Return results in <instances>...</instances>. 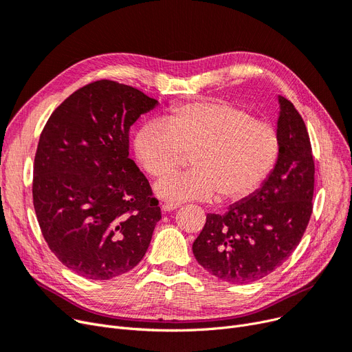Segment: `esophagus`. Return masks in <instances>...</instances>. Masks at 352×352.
<instances>
[{
  "instance_id": "1",
  "label": "esophagus",
  "mask_w": 352,
  "mask_h": 352,
  "mask_svg": "<svg viewBox=\"0 0 352 352\" xmlns=\"http://www.w3.org/2000/svg\"><path fill=\"white\" fill-rule=\"evenodd\" d=\"M179 206H180L179 204H169V202H167V204L162 205V210L163 212H172V210H176Z\"/></svg>"
}]
</instances>
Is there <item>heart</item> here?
<instances>
[{
	"label": "heart",
	"mask_w": 352,
	"mask_h": 352,
	"mask_svg": "<svg viewBox=\"0 0 352 352\" xmlns=\"http://www.w3.org/2000/svg\"><path fill=\"white\" fill-rule=\"evenodd\" d=\"M135 155L153 177L177 170L190 154L194 169L163 178L155 193L170 204L209 200L241 202L270 177L279 159L280 138L270 123L225 100L177 106L163 122H148L135 138Z\"/></svg>",
	"instance_id": "obj_1"
}]
</instances>
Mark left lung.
I'll return each mask as SVG.
<instances>
[{
	"instance_id": "1",
	"label": "left lung",
	"mask_w": 352,
	"mask_h": 352,
	"mask_svg": "<svg viewBox=\"0 0 352 352\" xmlns=\"http://www.w3.org/2000/svg\"><path fill=\"white\" fill-rule=\"evenodd\" d=\"M280 153L275 169L250 197L225 214L208 213L193 242L199 265L230 283H248L274 272L304 236L312 213L314 157L302 117L278 96Z\"/></svg>"
}]
</instances>
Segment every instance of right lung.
Instances as JSON below:
<instances>
[{"label":"right lung","mask_w":352,"mask_h":352,"mask_svg":"<svg viewBox=\"0 0 352 352\" xmlns=\"http://www.w3.org/2000/svg\"><path fill=\"white\" fill-rule=\"evenodd\" d=\"M159 104L111 80L78 89L54 110L34 159L32 200L52 252L74 274L106 280L144 256L159 202L129 159V130Z\"/></svg>","instance_id":"obj_1"}]
</instances>
